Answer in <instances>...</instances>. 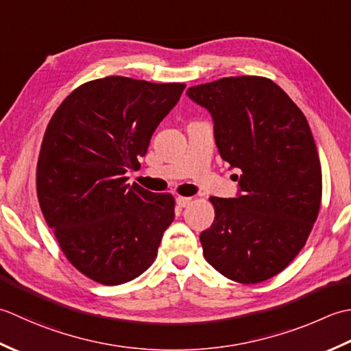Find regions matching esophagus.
Wrapping results in <instances>:
<instances>
[{"mask_svg": "<svg viewBox=\"0 0 351 351\" xmlns=\"http://www.w3.org/2000/svg\"><path fill=\"white\" fill-rule=\"evenodd\" d=\"M192 202V198L191 197H180L178 195L177 198H176V203L180 206V207H186V206H189V203Z\"/></svg>", "mask_w": 351, "mask_h": 351, "instance_id": "obj_1", "label": "esophagus"}]
</instances>
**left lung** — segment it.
I'll return each instance as SVG.
<instances>
[{
    "label": "left lung",
    "mask_w": 351,
    "mask_h": 351,
    "mask_svg": "<svg viewBox=\"0 0 351 351\" xmlns=\"http://www.w3.org/2000/svg\"><path fill=\"white\" fill-rule=\"evenodd\" d=\"M210 113L221 157L239 169L234 198L210 197L213 224L199 233L206 261L239 283L268 280L307 241L321 203V165L307 119L265 77L192 86Z\"/></svg>",
    "instance_id": "8db88e82"
}]
</instances>
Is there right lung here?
I'll return each instance as SVG.
<instances>
[{"label":"right lung","instance_id":"1","mask_svg":"<svg viewBox=\"0 0 351 351\" xmlns=\"http://www.w3.org/2000/svg\"><path fill=\"white\" fill-rule=\"evenodd\" d=\"M184 89L112 75L82 84L42 141L36 188L68 261L92 280L121 285L154 262L174 198L127 183Z\"/></svg>","mask_w":351,"mask_h":351}]
</instances>
